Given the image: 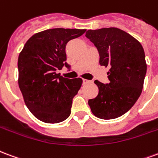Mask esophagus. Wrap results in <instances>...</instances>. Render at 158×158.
Wrapping results in <instances>:
<instances>
[{
    "label": "esophagus",
    "mask_w": 158,
    "mask_h": 158,
    "mask_svg": "<svg viewBox=\"0 0 158 158\" xmlns=\"http://www.w3.org/2000/svg\"><path fill=\"white\" fill-rule=\"evenodd\" d=\"M82 82H83V84H89L92 83V81L87 80V79H83V80H82Z\"/></svg>",
    "instance_id": "esophagus-1"
}]
</instances>
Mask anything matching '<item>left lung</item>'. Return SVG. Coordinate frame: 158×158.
I'll return each instance as SVG.
<instances>
[{"label":"left lung","mask_w":158,"mask_h":158,"mask_svg":"<svg viewBox=\"0 0 158 158\" xmlns=\"http://www.w3.org/2000/svg\"><path fill=\"white\" fill-rule=\"evenodd\" d=\"M86 37L98 49L100 65L110 67L107 73L109 83L95 81L98 94L88 100V104L98 118H118L132 108L142 92L147 73L143 47L117 27L87 30Z\"/></svg>","instance_id":"8db88e82"}]
</instances>
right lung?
Here are the masks:
<instances>
[{"label":"right lung","mask_w":158,"mask_h":158,"mask_svg":"<svg viewBox=\"0 0 158 158\" xmlns=\"http://www.w3.org/2000/svg\"><path fill=\"white\" fill-rule=\"evenodd\" d=\"M86 29L52 28L33 34L18 56V85L25 104L38 119L48 124L64 121L71 114L72 99L81 78L68 79L56 71L65 65V46Z\"/></svg>","instance_id":"add662e5"}]
</instances>
